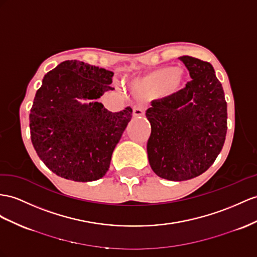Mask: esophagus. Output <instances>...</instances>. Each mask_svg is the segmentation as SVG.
Wrapping results in <instances>:
<instances>
[{"label":"esophagus","instance_id":"esophagus-1","mask_svg":"<svg viewBox=\"0 0 257 257\" xmlns=\"http://www.w3.org/2000/svg\"><path fill=\"white\" fill-rule=\"evenodd\" d=\"M144 113H146V110H144V107L142 105H136L133 108V115L135 117H139V116H143Z\"/></svg>","mask_w":257,"mask_h":257}]
</instances>
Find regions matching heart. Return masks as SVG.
<instances>
[{
    "label": "heart",
    "instance_id": "b5f03b06",
    "mask_svg": "<svg viewBox=\"0 0 257 257\" xmlns=\"http://www.w3.org/2000/svg\"><path fill=\"white\" fill-rule=\"evenodd\" d=\"M185 81L186 74L181 68L164 66L130 79L127 84L135 96L150 98L156 95H174L181 90Z\"/></svg>",
    "mask_w": 257,
    "mask_h": 257
}]
</instances>
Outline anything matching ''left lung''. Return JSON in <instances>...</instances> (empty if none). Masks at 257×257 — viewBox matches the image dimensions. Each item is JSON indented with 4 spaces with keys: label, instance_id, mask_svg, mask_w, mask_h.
<instances>
[{
    "label": "left lung",
    "instance_id": "left-lung-1",
    "mask_svg": "<svg viewBox=\"0 0 257 257\" xmlns=\"http://www.w3.org/2000/svg\"><path fill=\"white\" fill-rule=\"evenodd\" d=\"M179 60L191 81L176 94L152 102L147 110L150 166L161 178H195L213 165L227 134V102L208 62L191 56Z\"/></svg>",
    "mask_w": 257,
    "mask_h": 257
}]
</instances>
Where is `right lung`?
Here are the masks:
<instances>
[{"label":"right lung","mask_w":257,"mask_h":257,"mask_svg":"<svg viewBox=\"0 0 257 257\" xmlns=\"http://www.w3.org/2000/svg\"><path fill=\"white\" fill-rule=\"evenodd\" d=\"M113 71L65 61L44 76L30 110V137L38 156L62 178L88 182L105 176L133 109L111 113L97 102ZM87 100L81 103L80 100Z\"/></svg>","instance_id":"right-lung-1"}]
</instances>
